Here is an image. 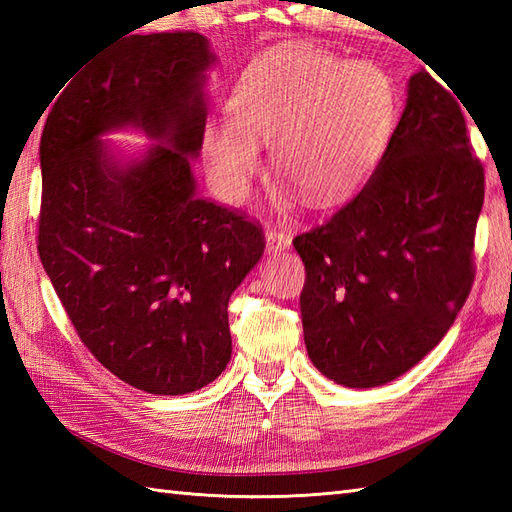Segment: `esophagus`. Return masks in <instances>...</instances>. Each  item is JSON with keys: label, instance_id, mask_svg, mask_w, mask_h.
Returning <instances> with one entry per match:
<instances>
[{"label": "esophagus", "instance_id": "esophagus-1", "mask_svg": "<svg viewBox=\"0 0 512 512\" xmlns=\"http://www.w3.org/2000/svg\"><path fill=\"white\" fill-rule=\"evenodd\" d=\"M292 244V237L281 231L277 226H268L266 228V246H268V253H277V250H286Z\"/></svg>", "mask_w": 512, "mask_h": 512}]
</instances>
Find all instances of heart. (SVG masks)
<instances>
[{
    "mask_svg": "<svg viewBox=\"0 0 512 512\" xmlns=\"http://www.w3.org/2000/svg\"><path fill=\"white\" fill-rule=\"evenodd\" d=\"M233 118L204 134V156L228 202L246 198L259 147L312 204L350 193L383 149L394 90L383 70L314 48L275 52L250 68L231 99Z\"/></svg>",
    "mask_w": 512,
    "mask_h": 512,
    "instance_id": "obj_1",
    "label": "heart"
}]
</instances>
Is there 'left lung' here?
<instances>
[{"instance_id":"1","label":"left lung","mask_w":512,"mask_h":512,"mask_svg":"<svg viewBox=\"0 0 512 512\" xmlns=\"http://www.w3.org/2000/svg\"><path fill=\"white\" fill-rule=\"evenodd\" d=\"M458 99L427 70L413 74L363 189L292 239L306 264L303 341L334 383L365 389L405 374L469 297L484 167Z\"/></svg>"}]
</instances>
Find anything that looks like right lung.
I'll return each instance as SVG.
<instances>
[{"mask_svg": "<svg viewBox=\"0 0 512 512\" xmlns=\"http://www.w3.org/2000/svg\"><path fill=\"white\" fill-rule=\"evenodd\" d=\"M198 32L129 35L81 65L41 134V264L83 345L147 394H191L231 361L228 299L266 248L259 222L195 195L206 125ZM158 139L121 166L98 140Z\"/></svg>", "mask_w": 512, "mask_h": 512, "instance_id": "add662e5", "label": "right lung"}]
</instances>
